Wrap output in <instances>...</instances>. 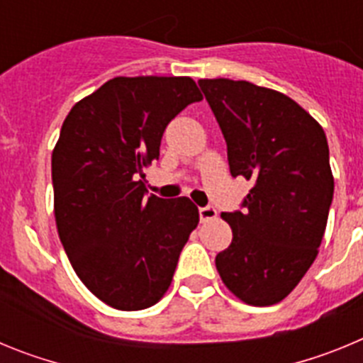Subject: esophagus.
<instances>
[{
	"label": "esophagus",
	"instance_id": "obj_1",
	"mask_svg": "<svg viewBox=\"0 0 363 363\" xmlns=\"http://www.w3.org/2000/svg\"><path fill=\"white\" fill-rule=\"evenodd\" d=\"M216 216H218V211L214 209V207H211V205H207V207H200V220L201 221L214 220Z\"/></svg>",
	"mask_w": 363,
	"mask_h": 363
}]
</instances>
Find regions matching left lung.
<instances>
[{
    "label": "left lung",
    "mask_w": 363,
    "mask_h": 363,
    "mask_svg": "<svg viewBox=\"0 0 363 363\" xmlns=\"http://www.w3.org/2000/svg\"><path fill=\"white\" fill-rule=\"evenodd\" d=\"M198 85L225 138L230 174L252 182L243 211L221 214L233 242L216 269L242 301L274 306L309 271L325 233L335 192L325 133L272 89L227 78Z\"/></svg>",
    "instance_id": "left-lung-1"
}]
</instances>
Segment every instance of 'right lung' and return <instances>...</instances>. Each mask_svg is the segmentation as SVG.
I'll list each match as a JSON object with an SVG mask.
<instances>
[{
	"instance_id": "obj_1",
	"label": "right lung",
	"mask_w": 363,
	"mask_h": 363,
	"mask_svg": "<svg viewBox=\"0 0 363 363\" xmlns=\"http://www.w3.org/2000/svg\"><path fill=\"white\" fill-rule=\"evenodd\" d=\"M200 99L187 76H118L63 121L52 150L57 234L79 280L114 309L162 300L200 221L189 198L147 196L142 179L169 121Z\"/></svg>"
}]
</instances>
